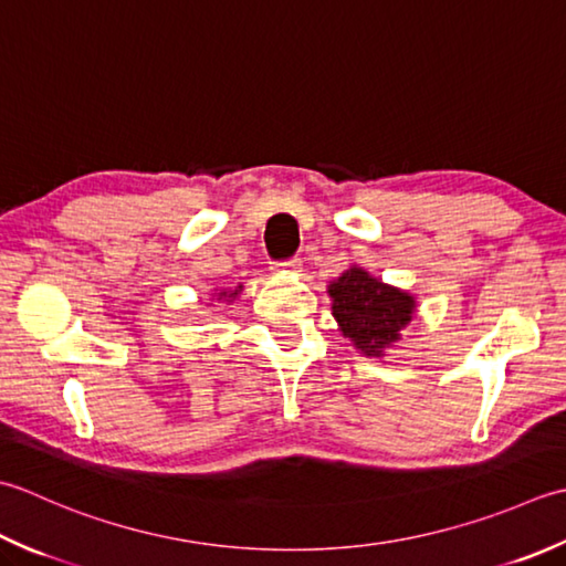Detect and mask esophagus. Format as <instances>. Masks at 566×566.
<instances>
[{
    "instance_id": "obj_1",
    "label": "esophagus",
    "mask_w": 566,
    "mask_h": 566,
    "mask_svg": "<svg viewBox=\"0 0 566 566\" xmlns=\"http://www.w3.org/2000/svg\"><path fill=\"white\" fill-rule=\"evenodd\" d=\"M274 268H280L284 272H298L302 270V258H292V260H284V262H274Z\"/></svg>"
}]
</instances>
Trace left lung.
<instances>
[{
  "instance_id": "left-lung-1",
  "label": "left lung",
  "mask_w": 566,
  "mask_h": 566,
  "mask_svg": "<svg viewBox=\"0 0 566 566\" xmlns=\"http://www.w3.org/2000/svg\"><path fill=\"white\" fill-rule=\"evenodd\" d=\"M328 294L334 298V316L343 336L353 338L365 356H382V350L400 338V331L412 321V296L358 268L343 272L328 286Z\"/></svg>"
}]
</instances>
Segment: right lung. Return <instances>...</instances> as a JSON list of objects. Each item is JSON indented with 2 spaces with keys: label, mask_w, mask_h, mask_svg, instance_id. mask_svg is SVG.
<instances>
[{
  "label": "right lung",
  "mask_w": 566,
  "mask_h": 566,
  "mask_svg": "<svg viewBox=\"0 0 566 566\" xmlns=\"http://www.w3.org/2000/svg\"><path fill=\"white\" fill-rule=\"evenodd\" d=\"M238 292H240V286H238V290H235V292H232V294H228V292H220V298H223V296L232 298V296H238Z\"/></svg>",
  "instance_id": "right-lung-1"
}]
</instances>
